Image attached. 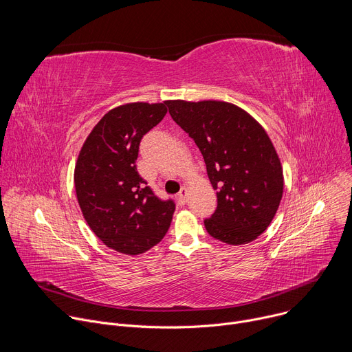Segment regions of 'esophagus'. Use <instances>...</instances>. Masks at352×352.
Segmentation results:
<instances>
[{
	"instance_id": "1",
	"label": "esophagus",
	"mask_w": 352,
	"mask_h": 352,
	"mask_svg": "<svg viewBox=\"0 0 352 352\" xmlns=\"http://www.w3.org/2000/svg\"><path fill=\"white\" fill-rule=\"evenodd\" d=\"M186 200H188V189H186L185 186H182L181 190H179V193H178V202H179L181 205H185Z\"/></svg>"
}]
</instances>
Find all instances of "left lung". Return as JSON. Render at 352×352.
I'll return each instance as SVG.
<instances>
[{
  "label": "left lung",
  "instance_id": "1",
  "mask_svg": "<svg viewBox=\"0 0 352 352\" xmlns=\"http://www.w3.org/2000/svg\"><path fill=\"white\" fill-rule=\"evenodd\" d=\"M170 116L195 140L217 209L208 232L226 243L256 239L270 226L283 196V168L266 131L242 109L216 100H168Z\"/></svg>",
  "mask_w": 352,
  "mask_h": 352
}]
</instances>
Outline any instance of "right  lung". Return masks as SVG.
<instances>
[{
    "label": "right lung",
    "instance_id": "obj_1",
    "mask_svg": "<svg viewBox=\"0 0 352 352\" xmlns=\"http://www.w3.org/2000/svg\"><path fill=\"white\" fill-rule=\"evenodd\" d=\"M167 114L164 103H129L113 109L85 140L75 166L82 214L111 249L139 255L159 243L170 228L175 204L157 197L139 175V144Z\"/></svg>",
    "mask_w": 352,
    "mask_h": 352
}]
</instances>
